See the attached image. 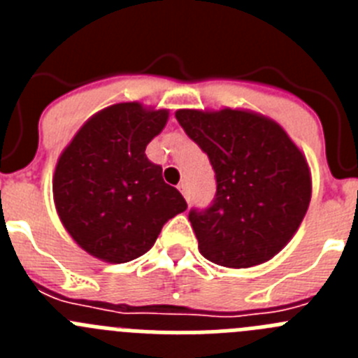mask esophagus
Instances as JSON below:
<instances>
[{"label": "esophagus", "instance_id": "esophagus-1", "mask_svg": "<svg viewBox=\"0 0 358 358\" xmlns=\"http://www.w3.org/2000/svg\"><path fill=\"white\" fill-rule=\"evenodd\" d=\"M179 192H181L182 197H185L186 201H189V192H188V185H186V182H181V185H179Z\"/></svg>", "mask_w": 358, "mask_h": 358}]
</instances>
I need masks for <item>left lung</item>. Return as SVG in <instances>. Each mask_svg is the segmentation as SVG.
<instances>
[{
  "instance_id": "8db88e82",
  "label": "left lung",
  "mask_w": 358,
  "mask_h": 358,
  "mask_svg": "<svg viewBox=\"0 0 358 358\" xmlns=\"http://www.w3.org/2000/svg\"><path fill=\"white\" fill-rule=\"evenodd\" d=\"M186 134L206 152L217 194L188 218L206 260L248 268L285 248L312 197L308 163L283 127L243 109L176 113Z\"/></svg>"
}]
</instances>
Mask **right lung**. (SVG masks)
Instances as JSON below:
<instances>
[{
  "label": "right lung",
  "mask_w": 358,
  "mask_h": 358,
  "mask_svg": "<svg viewBox=\"0 0 358 358\" xmlns=\"http://www.w3.org/2000/svg\"><path fill=\"white\" fill-rule=\"evenodd\" d=\"M166 122V109L115 103L91 116L57 161V213L71 238L98 260L125 264L145 255L164 222L188 208L145 154Z\"/></svg>",
  "instance_id": "right-lung-1"
}]
</instances>
